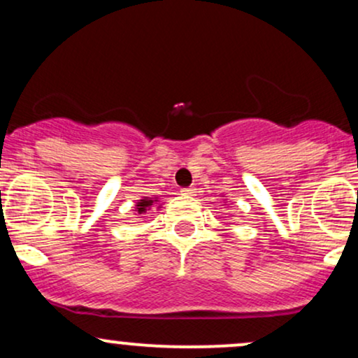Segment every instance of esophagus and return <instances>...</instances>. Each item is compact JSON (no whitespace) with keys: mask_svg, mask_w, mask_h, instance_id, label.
Returning a JSON list of instances; mask_svg holds the SVG:
<instances>
[{"mask_svg":"<svg viewBox=\"0 0 358 358\" xmlns=\"http://www.w3.org/2000/svg\"><path fill=\"white\" fill-rule=\"evenodd\" d=\"M180 192H182V195H185V196H193V195H195V188H193V187H187V188H182V190H180Z\"/></svg>","mask_w":358,"mask_h":358,"instance_id":"esophagus-1","label":"esophagus"}]
</instances>
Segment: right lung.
Segmentation results:
<instances>
[{
  "label": "right lung",
  "instance_id": "add662e5",
  "mask_svg": "<svg viewBox=\"0 0 358 358\" xmlns=\"http://www.w3.org/2000/svg\"><path fill=\"white\" fill-rule=\"evenodd\" d=\"M155 202H156V200H150V199H148V196H145V199H143V200H139L138 205H136L138 213H146L148 207H151V205H153Z\"/></svg>",
  "mask_w": 358,
  "mask_h": 358
}]
</instances>
